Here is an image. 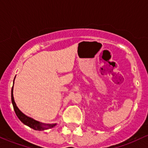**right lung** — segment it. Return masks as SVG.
Masks as SVG:
<instances>
[{
  "label": "right lung",
  "mask_w": 148,
  "mask_h": 148,
  "mask_svg": "<svg viewBox=\"0 0 148 148\" xmlns=\"http://www.w3.org/2000/svg\"><path fill=\"white\" fill-rule=\"evenodd\" d=\"M13 83H14V81H13ZM13 92V87H12V90H11L12 104H13V109H14L16 115H17V117L19 118V120H21L23 124L26 125H28V127L33 128V130H40V131L47 130V129L48 128H51V127H55V126L56 125V123H55V124H45V123H40V122L33 119V118H30V117L27 116V115H25V114L23 113V112L18 109L17 106H16V103H15Z\"/></svg>",
  "instance_id": "obj_1"
}]
</instances>
